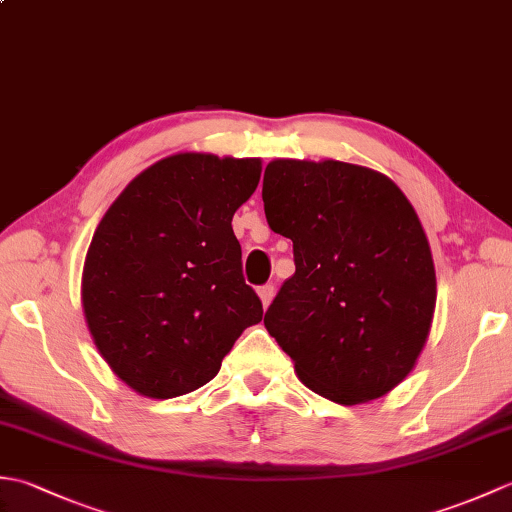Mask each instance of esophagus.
Wrapping results in <instances>:
<instances>
[{"instance_id":"obj_1","label":"esophagus","mask_w":512,"mask_h":512,"mask_svg":"<svg viewBox=\"0 0 512 512\" xmlns=\"http://www.w3.org/2000/svg\"><path fill=\"white\" fill-rule=\"evenodd\" d=\"M259 299H262V306L264 308H268L270 306V301H273V297H275V286L273 284H266V286H259Z\"/></svg>"}]
</instances>
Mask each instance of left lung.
Here are the masks:
<instances>
[{"mask_svg":"<svg viewBox=\"0 0 512 512\" xmlns=\"http://www.w3.org/2000/svg\"><path fill=\"white\" fill-rule=\"evenodd\" d=\"M262 198L295 253L268 334L314 394L339 405L385 396L416 365L436 310L431 248L405 193L350 162L281 158Z\"/></svg>","mask_w":512,"mask_h":512,"instance_id":"obj_1","label":"left lung"}]
</instances>
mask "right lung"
Instances as JSON below:
<instances>
[{"label": "right lung", "instance_id": "obj_1", "mask_svg": "<svg viewBox=\"0 0 512 512\" xmlns=\"http://www.w3.org/2000/svg\"><path fill=\"white\" fill-rule=\"evenodd\" d=\"M259 176V158H162L96 226L81 281L85 321L138 394L165 400L206 385L239 334L262 321L231 226Z\"/></svg>", "mask_w": 512, "mask_h": 512}]
</instances>
